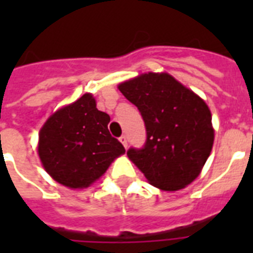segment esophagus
Wrapping results in <instances>:
<instances>
[{"label": "esophagus", "instance_id": "esophagus-1", "mask_svg": "<svg viewBox=\"0 0 253 253\" xmlns=\"http://www.w3.org/2000/svg\"><path fill=\"white\" fill-rule=\"evenodd\" d=\"M119 140H121V143H122V144H123V147H125V148H127V144H128V142H127V136H126V135H122V136L119 138Z\"/></svg>", "mask_w": 253, "mask_h": 253}]
</instances>
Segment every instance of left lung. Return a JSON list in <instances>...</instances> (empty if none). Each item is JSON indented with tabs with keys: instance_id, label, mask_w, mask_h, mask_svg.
Here are the masks:
<instances>
[{
	"instance_id": "8db88e82",
	"label": "left lung",
	"mask_w": 253,
	"mask_h": 253,
	"mask_svg": "<svg viewBox=\"0 0 253 253\" xmlns=\"http://www.w3.org/2000/svg\"><path fill=\"white\" fill-rule=\"evenodd\" d=\"M118 89L138 107L147 139L127 151L151 185L174 192L194 181L211 152V113L201 97L168 73H144Z\"/></svg>"
}]
</instances>
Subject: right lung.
I'll list each match as a JSON object with an SVG mask.
<instances>
[{"mask_svg":"<svg viewBox=\"0 0 253 253\" xmlns=\"http://www.w3.org/2000/svg\"><path fill=\"white\" fill-rule=\"evenodd\" d=\"M110 117L89 93L59 109L39 132L38 154L49 176L71 189L87 188L106 172L125 147L113 138Z\"/></svg>","mask_w":253,"mask_h":253,"instance_id":"1","label":"right lung"}]
</instances>
